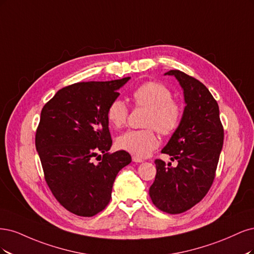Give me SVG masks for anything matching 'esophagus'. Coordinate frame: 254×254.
I'll use <instances>...</instances> for the list:
<instances>
[{
	"mask_svg": "<svg viewBox=\"0 0 254 254\" xmlns=\"http://www.w3.org/2000/svg\"><path fill=\"white\" fill-rule=\"evenodd\" d=\"M132 159H133L134 162H142L143 161L142 158H139V157H136V156H133Z\"/></svg>",
	"mask_w": 254,
	"mask_h": 254,
	"instance_id": "34e87169",
	"label": "esophagus"
}]
</instances>
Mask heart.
Masks as SVG:
<instances>
[{"label":"heart","mask_w":254,"mask_h":254,"mask_svg":"<svg viewBox=\"0 0 254 254\" xmlns=\"http://www.w3.org/2000/svg\"><path fill=\"white\" fill-rule=\"evenodd\" d=\"M132 98L137 106L149 109L145 116L143 129H129L117 138L119 149L133 154L136 157H145L159 144L158 132L168 136L173 134L181 126L183 119V106L172 99L170 89L156 81H149L134 89ZM110 124L120 128L127 124L128 108L124 100L114 99L106 111Z\"/></svg>","instance_id":"obj_1"}]
</instances>
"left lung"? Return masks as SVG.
<instances>
[{
	"instance_id": "obj_1",
	"label": "left lung",
	"mask_w": 254,
	"mask_h": 254,
	"mask_svg": "<svg viewBox=\"0 0 254 254\" xmlns=\"http://www.w3.org/2000/svg\"><path fill=\"white\" fill-rule=\"evenodd\" d=\"M184 89L186 106L181 126L162 149L177 166L155 160L156 176L149 194L159 210L178 214L199 202L213 184L224 143V128L216 100L200 81L172 69Z\"/></svg>"
}]
</instances>
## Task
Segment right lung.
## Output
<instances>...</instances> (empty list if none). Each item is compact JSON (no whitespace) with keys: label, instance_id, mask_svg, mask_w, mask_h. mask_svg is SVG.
I'll return each instance as SVG.
<instances>
[{"label":"right lung","instance_id":"add662e5","mask_svg":"<svg viewBox=\"0 0 254 254\" xmlns=\"http://www.w3.org/2000/svg\"><path fill=\"white\" fill-rule=\"evenodd\" d=\"M128 80L68 85L41 112L36 149L45 181L56 199L76 215L94 216L108 206L118 172L132 161L124 150L109 153L113 141L106 116Z\"/></svg>","mask_w":254,"mask_h":254}]
</instances>
